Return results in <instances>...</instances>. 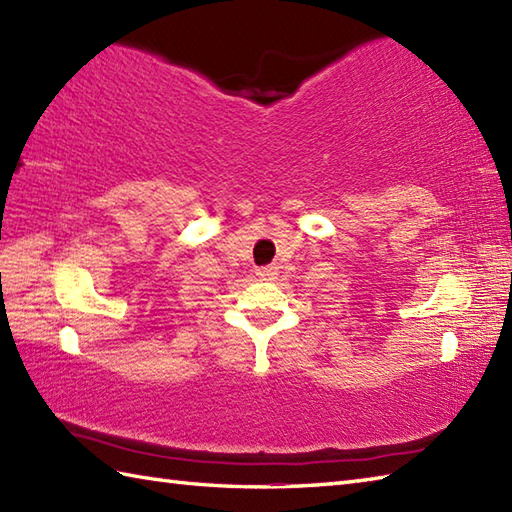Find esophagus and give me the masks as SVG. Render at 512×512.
Wrapping results in <instances>:
<instances>
[{
  "label": "esophagus",
  "instance_id": "obj_1",
  "mask_svg": "<svg viewBox=\"0 0 512 512\" xmlns=\"http://www.w3.org/2000/svg\"><path fill=\"white\" fill-rule=\"evenodd\" d=\"M255 273L262 277V279H273L277 275V266L275 264H268V266H259Z\"/></svg>",
  "mask_w": 512,
  "mask_h": 512
}]
</instances>
